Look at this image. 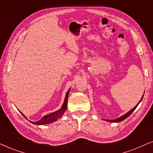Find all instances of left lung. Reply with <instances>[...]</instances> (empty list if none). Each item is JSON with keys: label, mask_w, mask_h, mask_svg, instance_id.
Masks as SVG:
<instances>
[{"label": "left lung", "mask_w": 153, "mask_h": 153, "mask_svg": "<svg viewBox=\"0 0 153 153\" xmlns=\"http://www.w3.org/2000/svg\"><path fill=\"white\" fill-rule=\"evenodd\" d=\"M144 95V94H143ZM143 97H142V98H141V99H140V101H139V103L140 102V101H141V100H142V99H143ZM139 103H138L137 105H136L135 107L134 108H132L131 111H129L128 112V113H127L125 114V115H123L122 116V117H119V118H117V119H116V120H107L108 122H111V123H118V122H121V121H123V120H125L126 118H127V117H129V116L131 115V114L132 113V112H133L134 110H135L136 108V107L138 106V105L139 104Z\"/></svg>", "instance_id": "1"}]
</instances>
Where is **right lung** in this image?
I'll use <instances>...</instances> for the list:
<instances>
[{
    "instance_id": "right-lung-1",
    "label": "right lung",
    "mask_w": 153,
    "mask_h": 153,
    "mask_svg": "<svg viewBox=\"0 0 153 153\" xmlns=\"http://www.w3.org/2000/svg\"><path fill=\"white\" fill-rule=\"evenodd\" d=\"M69 91H70V90H68V91H67V93L66 94V97H65V100H64V104H63L62 107L59 110V111L54 112V113L49 114V115H45L44 117H42L39 121H38V122H30V123H32L33 124H35V125H45V124H49V123H53V122L57 120L59 118H60L61 117H62V116L63 115V114L64 113L65 111H66V108H67V102H68V97ZM22 115H23V114H22ZM24 117H25V116L24 115Z\"/></svg>"
}]
</instances>
